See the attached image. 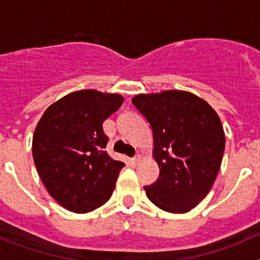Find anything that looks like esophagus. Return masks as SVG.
<instances>
[{"mask_svg":"<svg viewBox=\"0 0 260 260\" xmlns=\"http://www.w3.org/2000/svg\"><path fill=\"white\" fill-rule=\"evenodd\" d=\"M141 160H142V156L141 155H135L134 157H133V164L138 165V164H139V162H141Z\"/></svg>","mask_w":260,"mask_h":260,"instance_id":"esophagus-1","label":"esophagus"}]
</instances>
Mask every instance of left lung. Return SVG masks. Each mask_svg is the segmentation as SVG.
I'll list each match as a JSON object with an SVG mask.
<instances>
[{
	"label": "left lung",
	"mask_w": 260,
	"mask_h": 260,
	"mask_svg": "<svg viewBox=\"0 0 260 260\" xmlns=\"http://www.w3.org/2000/svg\"><path fill=\"white\" fill-rule=\"evenodd\" d=\"M133 104L150 122L158 178L144 186L162 211L185 213L210 192L225 148L221 121L207 102L186 91L137 95Z\"/></svg>",
	"instance_id": "1"
}]
</instances>
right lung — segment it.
I'll list each match as a JSON object with an SVG mask.
<instances>
[{
  "instance_id": "add662e5",
  "label": "right lung",
  "mask_w": 260,
  "mask_h": 260,
  "mask_svg": "<svg viewBox=\"0 0 260 260\" xmlns=\"http://www.w3.org/2000/svg\"><path fill=\"white\" fill-rule=\"evenodd\" d=\"M118 93L82 89L44 112L32 138V156L41 181L66 210L86 213L112 197L122 161L105 151L103 122L122 105Z\"/></svg>"
}]
</instances>
